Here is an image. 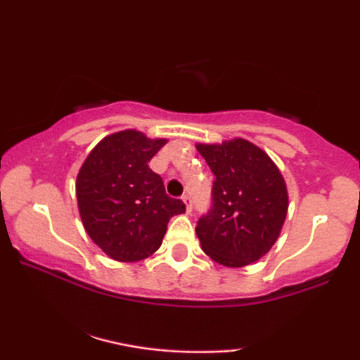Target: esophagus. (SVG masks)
I'll return each instance as SVG.
<instances>
[{"label":"esophagus","instance_id":"esophagus-1","mask_svg":"<svg viewBox=\"0 0 360 360\" xmlns=\"http://www.w3.org/2000/svg\"><path fill=\"white\" fill-rule=\"evenodd\" d=\"M181 201H184L185 203V206H186V213H191V200L188 198V196H184V198H181Z\"/></svg>","mask_w":360,"mask_h":360}]
</instances>
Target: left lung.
I'll return each mask as SVG.
<instances>
[{
  "label": "left lung",
  "instance_id": "left-lung-1",
  "mask_svg": "<svg viewBox=\"0 0 360 360\" xmlns=\"http://www.w3.org/2000/svg\"><path fill=\"white\" fill-rule=\"evenodd\" d=\"M216 180L213 206L196 226L201 249L224 267H245L272 249L287 218L282 172L252 142L196 144Z\"/></svg>",
  "mask_w": 360,
  "mask_h": 360
}]
</instances>
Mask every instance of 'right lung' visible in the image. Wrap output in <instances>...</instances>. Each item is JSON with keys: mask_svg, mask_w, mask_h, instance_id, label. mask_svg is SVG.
Instances as JSON below:
<instances>
[{"mask_svg": "<svg viewBox=\"0 0 360 360\" xmlns=\"http://www.w3.org/2000/svg\"><path fill=\"white\" fill-rule=\"evenodd\" d=\"M167 139L126 129L106 136L77 175V201L86 234L117 262L144 260L160 248L172 216L185 213L181 200L165 193L149 162Z\"/></svg>", "mask_w": 360, "mask_h": 360, "instance_id": "add662e5", "label": "right lung"}]
</instances>
